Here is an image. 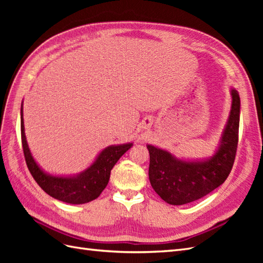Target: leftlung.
<instances>
[{"label":"left lung","instance_id":"1","mask_svg":"<svg viewBox=\"0 0 263 263\" xmlns=\"http://www.w3.org/2000/svg\"><path fill=\"white\" fill-rule=\"evenodd\" d=\"M232 106L217 147L202 159L178 158L170 151L147 145L150 184L164 202L183 205L200 200L225 182L232 171L238 145L240 98L230 87Z\"/></svg>","mask_w":263,"mask_h":263}]
</instances>
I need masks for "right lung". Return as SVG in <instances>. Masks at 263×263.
Masks as SVG:
<instances>
[{"label":"right lung","mask_w":263,"mask_h":263,"mask_svg":"<svg viewBox=\"0 0 263 263\" xmlns=\"http://www.w3.org/2000/svg\"><path fill=\"white\" fill-rule=\"evenodd\" d=\"M21 134L24 156L31 176L45 192L55 200L68 204H84L98 198L107 185L110 170L133 142L112 145L101 150L94 161L83 171L69 176H58L46 172L34 159L26 140L23 118V102L21 106Z\"/></svg>","instance_id":"obj_1"}]
</instances>
